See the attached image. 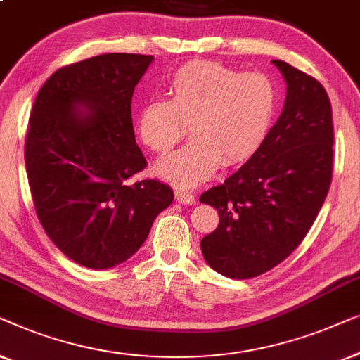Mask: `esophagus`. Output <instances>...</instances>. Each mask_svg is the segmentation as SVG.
Returning a JSON list of instances; mask_svg holds the SVG:
<instances>
[{"instance_id": "1", "label": "esophagus", "mask_w": 360, "mask_h": 360, "mask_svg": "<svg viewBox=\"0 0 360 360\" xmlns=\"http://www.w3.org/2000/svg\"><path fill=\"white\" fill-rule=\"evenodd\" d=\"M174 199L176 202H179V204H184V205H192L195 202V197L186 191H174Z\"/></svg>"}]
</instances>
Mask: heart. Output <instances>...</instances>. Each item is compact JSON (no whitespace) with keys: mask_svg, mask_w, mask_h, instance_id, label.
Segmentation results:
<instances>
[{"mask_svg":"<svg viewBox=\"0 0 360 360\" xmlns=\"http://www.w3.org/2000/svg\"><path fill=\"white\" fill-rule=\"evenodd\" d=\"M279 88L264 73H241L219 62H189L171 75L168 99H145L136 110V139L168 153L186 135L184 148L160 160L155 173L181 187L210 178L220 165H240L264 143L279 109Z\"/></svg>","mask_w":360,"mask_h":360,"instance_id":"heart-1","label":"heart"}]
</instances>
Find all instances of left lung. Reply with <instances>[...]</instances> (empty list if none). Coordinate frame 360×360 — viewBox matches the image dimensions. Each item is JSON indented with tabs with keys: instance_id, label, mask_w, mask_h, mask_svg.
<instances>
[{
	"instance_id": "obj_1",
	"label": "left lung",
	"mask_w": 360,
	"mask_h": 360,
	"mask_svg": "<svg viewBox=\"0 0 360 360\" xmlns=\"http://www.w3.org/2000/svg\"><path fill=\"white\" fill-rule=\"evenodd\" d=\"M287 83L281 117L264 143L200 202L219 212L202 238L207 264L230 279H251L292 255L307 236L333 178V112L310 75L272 60Z\"/></svg>"
}]
</instances>
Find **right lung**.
Segmentation results:
<instances>
[{"mask_svg": "<svg viewBox=\"0 0 360 360\" xmlns=\"http://www.w3.org/2000/svg\"><path fill=\"white\" fill-rule=\"evenodd\" d=\"M151 62L104 53L58 68L30 112L24 160L35 214L53 245L91 269L127 261L174 199L156 179L127 182L146 166L130 104Z\"/></svg>", "mask_w": 360, "mask_h": 360, "instance_id": "1", "label": "right lung"}]
</instances>
